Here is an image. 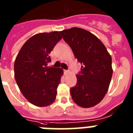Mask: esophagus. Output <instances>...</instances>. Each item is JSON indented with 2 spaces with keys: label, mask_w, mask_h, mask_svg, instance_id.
<instances>
[{
  "label": "esophagus",
  "mask_w": 133,
  "mask_h": 133,
  "mask_svg": "<svg viewBox=\"0 0 133 133\" xmlns=\"http://www.w3.org/2000/svg\"><path fill=\"white\" fill-rule=\"evenodd\" d=\"M64 73H65V74H69V73H70V71H69V70H64Z\"/></svg>",
  "instance_id": "1"
}]
</instances>
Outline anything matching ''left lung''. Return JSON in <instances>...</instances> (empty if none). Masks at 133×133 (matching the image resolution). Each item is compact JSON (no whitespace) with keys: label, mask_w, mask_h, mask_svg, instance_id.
Returning <instances> with one entry per match:
<instances>
[{"label":"left lung","mask_w":133,"mask_h":133,"mask_svg":"<svg viewBox=\"0 0 133 133\" xmlns=\"http://www.w3.org/2000/svg\"><path fill=\"white\" fill-rule=\"evenodd\" d=\"M60 33L82 64L76 85L70 89L72 99L82 108L95 106L109 89L113 74L111 55L103 42L84 29L72 28Z\"/></svg>","instance_id":"1"}]
</instances>
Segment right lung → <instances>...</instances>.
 Segmentation results:
<instances>
[{"instance_id":"1","label":"right lung","mask_w":133,"mask_h":133,"mask_svg":"<svg viewBox=\"0 0 133 133\" xmlns=\"http://www.w3.org/2000/svg\"><path fill=\"white\" fill-rule=\"evenodd\" d=\"M60 32L35 34L23 44L15 59L14 76L20 91L38 107L49 106L56 99L63 71L47 65L50 53L62 38Z\"/></svg>"}]
</instances>
